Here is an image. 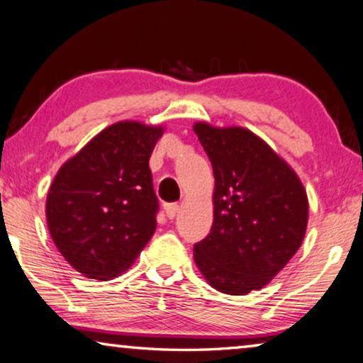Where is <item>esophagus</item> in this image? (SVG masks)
Wrapping results in <instances>:
<instances>
[{"label":"esophagus","instance_id":"esophagus-1","mask_svg":"<svg viewBox=\"0 0 363 363\" xmlns=\"http://www.w3.org/2000/svg\"><path fill=\"white\" fill-rule=\"evenodd\" d=\"M177 210H179V205L177 203H168V205H164V211H166V216L169 218V220H172V218L176 216V213H177Z\"/></svg>","mask_w":363,"mask_h":363}]
</instances>
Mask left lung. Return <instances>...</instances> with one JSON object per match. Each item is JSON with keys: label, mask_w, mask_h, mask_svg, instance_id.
I'll use <instances>...</instances> for the list:
<instances>
[{"label": "left lung", "mask_w": 363, "mask_h": 363, "mask_svg": "<svg viewBox=\"0 0 363 363\" xmlns=\"http://www.w3.org/2000/svg\"><path fill=\"white\" fill-rule=\"evenodd\" d=\"M215 174L213 226L194 245L211 287L244 296L267 286L296 255L307 231L308 199L296 171L254 132L195 123Z\"/></svg>", "instance_id": "8db88e82"}]
</instances>
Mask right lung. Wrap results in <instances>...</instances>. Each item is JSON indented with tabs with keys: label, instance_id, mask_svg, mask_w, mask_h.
<instances>
[{
	"label": "right lung",
	"instance_id": "1",
	"mask_svg": "<svg viewBox=\"0 0 363 363\" xmlns=\"http://www.w3.org/2000/svg\"><path fill=\"white\" fill-rule=\"evenodd\" d=\"M161 125L119 121L61 166L47 197V224L65 260L85 278L124 273L157 229L148 160Z\"/></svg>",
	"mask_w": 363,
	"mask_h": 363
}]
</instances>
